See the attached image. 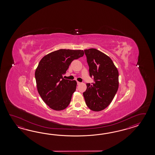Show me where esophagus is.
Wrapping results in <instances>:
<instances>
[{"instance_id":"esophagus-1","label":"esophagus","mask_w":155,"mask_h":155,"mask_svg":"<svg viewBox=\"0 0 155 155\" xmlns=\"http://www.w3.org/2000/svg\"><path fill=\"white\" fill-rule=\"evenodd\" d=\"M81 84V82H79V81H77V84L78 85H80Z\"/></svg>"}]
</instances>
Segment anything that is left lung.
<instances>
[{
    "mask_svg": "<svg viewBox=\"0 0 155 155\" xmlns=\"http://www.w3.org/2000/svg\"><path fill=\"white\" fill-rule=\"evenodd\" d=\"M89 66L90 76L95 82L86 84L83 93L86 104L94 111L106 108L111 102L119 88V71L112 60L96 49L84 50Z\"/></svg>",
    "mask_w": 155,
    "mask_h": 155,
    "instance_id": "8db88e82",
    "label": "left lung"
}]
</instances>
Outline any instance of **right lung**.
Masks as SVG:
<instances>
[{"mask_svg": "<svg viewBox=\"0 0 155 155\" xmlns=\"http://www.w3.org/2000/svg\"><path fill=\"white\" fill-rule=\"evenodd\" d=\"M84 54L81 50L60 49L45 55L40 61L35 72L36 87L50 108L60 111L69 105L77 82L64 79L63 74L74 60Z\"/></svg>", "mask_w": 155, "mask_h": 155, "instance_id": "right-lung-1", "label": "right lung"}]
</instances>
